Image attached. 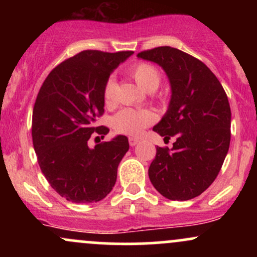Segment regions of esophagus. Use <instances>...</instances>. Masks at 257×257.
I'll use <instances>...</instances> for the list:
<instances>
[{
	"label": "esophagus",
	"instance_id": "esophagus-1",
	"mask_svg": "<svg viewBox=\"0 0 257 257\" xmlns=\"http://www.w3.org/2000/svg\"><path fill=\"white\" fill-rule=\"evenodd\" d=\"M139 143H140V140L138 138H129V145L131 146H135Z\"/></svg>",
	"mask_w": 257,
	"mask_h": 257
}]
</instances>
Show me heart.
Wrapping results in <instances>:
<instances>
[{"label":"heart","mask_w":257,"mask_h":257,"mask_svg":"<svg viewBox=\"0 0 257 257\" xmlns=\"http://www.w3.org/2000/svg\"><path fill=\"white\" fill-rule=\"evenodd\" d=\"M129 75L135 82L146 91H153L161 84L162 75L155 65L147 61H139L133 64L128 69ZM117 82L113 77H108L102 88V98L107 106L116 102ZM156 120V114L150 110H134L123 108L112 118V126L117 133L137 137L140 135L145 128L151 125Z\"/></svg>","instance_id":"b5f03b06"}]
</instances>
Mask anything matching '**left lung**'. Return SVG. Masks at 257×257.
<instances>
[{"label":"left lung","instance_id":"1","mask_svg":"<svg viewBox=\"0 0 257 257\" xmlns=\"http://www.w3.org/2000/svg\"><path fill=\"white\" fill-rule=\"evenodd\" d=\"M138 57L163 67L172 85L169 108L153 131L176 140L173 149L157 146L150 180L168 199H192L213 184L228 152V98L211 70L180 49L157 47Z\"/></svg>","mask_w":257,"mask_h":257}]
</instances>
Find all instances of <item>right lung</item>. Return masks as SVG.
<instances>
[{
  "label": "right lung",
  "mask_w": 257,
  "mask_h": 257,
  "mask_svg": "<svg viewBox=\"0 0 257 257\" xmlns=\"http://www.w3.org/2000/svg\"><path fill=\"white\" fill-rule=\"evenodd\" d=\"M133 52H79L49 72L32 111V143L38 166L58 194L72 203L105 198L116 184L117 168L129 150L128 138L88 147L91 137L110 129L96 126L104 114L102 88L110 73Z\"/></svg>",
  "instance_id": "1"
}]
</instances>
